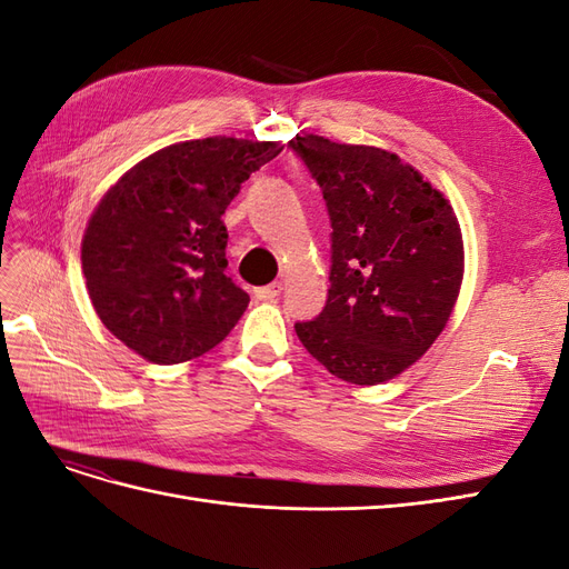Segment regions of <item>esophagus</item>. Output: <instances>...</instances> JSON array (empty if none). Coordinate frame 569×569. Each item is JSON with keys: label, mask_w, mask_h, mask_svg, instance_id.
I'll list each match as a JSON object with an SVG mask.
<instances>
[{"label": "esophagus", "mask_w": 569, "mask_h": 569, "mask_svg": "<svg viewBox=\"0 0 569 569\" xmlns=\"http://www.w3.org/2000/svg\"><path fill=\"white\" fill-rule=\"evenodd\" d=\"M280 295H282V282H272L268 287H256L253 289V297L258 301H274Z\"/></svg>", "instance_id": "esophagus-1"}]
</instances>
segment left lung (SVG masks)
I'll list each match as a JSON object with an SVG mask.
<instances>
[{
    "instance_id": "8db88e82",
    "label": "left lung",
    "mask_w": 569,
    "mask_h": 569,
    "mask_svg": "<svg viewBox=\"0 0 569 569\" xmlns=\"http://www.w3.org/2000/svg\"><path fill=\"white\" fill-rule=\"evenodd\" d=\"M322 189L332 222L322 313L295 330L343 382L401 375L449 322L465 251L453 206L396 153L320 134L289 142Z\"/></svg>"
}]
</instances>
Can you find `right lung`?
I'll return each mask as SVG.
<instances>
[{"mask_svg":"<svg viewBox=\"0 0 569 569\" xmlns=\"http://www.w3.org/2000/svg\"><path fill=\"white\" fill-rule=\"evenodd\" d=\"M278 142L206 137L163 147L101 197L82 234L94 311L128 349L159 366L211 351L244 316L228 274L222 213Z\"/></svg>","mask_w":569,"mask_h":569,"instance_id":"1","label":"right lung"}]
</instances>
